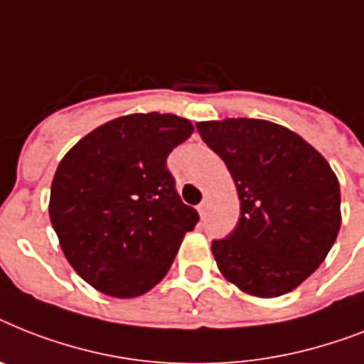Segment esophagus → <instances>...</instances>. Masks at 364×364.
Masks as SVG:
<instances>
[{
    "instance_id": "esophagus-1",
    "label": "esophagus",
    "mask_w": 364,
    "mask_h": 364,
    "mask_svg": "<svg viewBox=\"0 0 364 364\" xmlns=\"http://www.w3.org/2000/svg\"><path fill=\"white\" fill-rule=\"evenodd\" d=\"M209 198H203V202L200 203V205H198V213H200V215H202V217H205V215H208V211H209Z\"/></svg>"
}]
</instances>
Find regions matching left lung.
<instances>
[{
    "label": "left lung",
    "instance_id": "1",
    "mask_svg": "<svg viewBox=\"0 0 364 364\" xmlns=\"http://www.w3.org/2000/svg\"><path fill=\"white\" fill-rule=\"evenodd\" d=\"M196 129L226 162L241 202L232 235L211 245L218 271L254 297L288 294L336 241L338 177L309 141L271 121L226 117L200 121Z\"/></svg>",
    "mask_w": 364,
    "mask_h": 364
}]
</instances>
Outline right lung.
<instances>
[{
  "label": "right lung",
  "mask_w": 364,
  "mask_h": 364,
  "mask_svg": "<svg viewBox=\"0 0 364 364\" xmlns=\"http://www.w3.org/2000/svg\"><path fill=\"white\" fill-rule=\"evenodd\" d=\"M194 132L173 114H129L85 134L61 159L48 215L59 247L95 289L132 299L170 271L200 220L168 172L173 147Z\"/></svg>",
  "instance_id": "obj_1"
}]
</instances>
